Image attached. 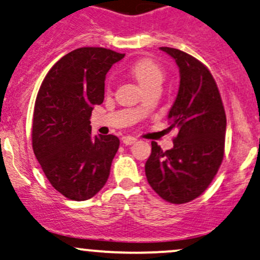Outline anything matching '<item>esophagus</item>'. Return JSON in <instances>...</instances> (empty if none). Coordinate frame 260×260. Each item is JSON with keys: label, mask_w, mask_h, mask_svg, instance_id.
I'll list each match as a JSON object with an SVG mask.
<instances>
[{"label": "esophagus", "mask_w": 260, "mask_h": 260, "mask_svg": "<svg viewBox=\"0 0 260 260\" xmlns=\"http://www.w3.org/2000/svg\"><path fill=\"white\" fill-rule=\"evenodd\" d=\"M123 143L125 144V146H131V144H135L136 142H137V138L135 137H123Z\"/></svg>", "instance_id": "esophagus-1"}]
</instances>
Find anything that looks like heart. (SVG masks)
<instances>
[{
    "label": "heart",
    "mask_w": 260,
    "mask_h": 260,
    "mask_svg": "<svg viewBox=\"0 0 260 260\" xmlns=\"http://www.w3.org/2000/svg\"><path fill=\"white\" fill-rule=\"evenodd\" d=\"M133 77L144 89L153 84H160L165 80V71L155 61L149 58L139 59L131 68Z\"/></svg>",
    "instance_id": "obj_1"
}]
</instances>
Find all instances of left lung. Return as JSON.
Listing matches in <instances>:
<instances>
[{"label": "left lung", "instance_id": "left-lung-1", "mask_svg": "<svg viewBox=\"0 0 260 260\" xmlns=\"http://www.w3.org/2000/svg\"><path fill=\"white\" fill-rule=\"evenodd\" d=\"M160 50L179 68V89L168 113L169 124L178 128L173 148L163 151L152 142L146 162L149 185L165 201L183 204L208 188L224 157L226 117L219 89L201 61L171 47Z\"/></svg>", "mask_w": 260, "mask_h": 260}]
</instances>
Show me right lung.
<instances>
[{
    "label": "right lung",
    "mask_w": 260,
    "mask_h": 260,
    "mask_svg": "<svg viewBox=\"0 0 260 260\" xmlns=\"http://www.w3.org/2000/svg\"><path fill=\"white\" fill-rule=\"evenodd\" d=\"M123 57L103 47L77 48L54 63L37 93L32 148L52 187L72 201L92 198L109 177L119 139L92 136L89 118L105 100L109 68Z\"/></svg>",
    "instance_id": "right-lung-1"
}]
</instances>
